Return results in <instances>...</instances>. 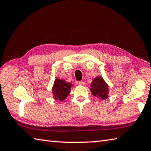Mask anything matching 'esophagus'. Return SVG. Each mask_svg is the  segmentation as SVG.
I'll return each instance as SVG.
<instances>
[{
    "instance_id": "esophagus-1",
    "label": "esophagus",
    "mask_w": 151,
    "mask_h": 151,
    "mask_svg": "<svg viewBox=\"0 0 151 151\" xmlns=\"http://www.w3.org/2000/svg\"><path fill=\"white\" fill-rule=\"evenodd\" d=\"M78 85L80 86H85V82H83V81H81L78 82Z\"/></svg>"
}]
</instances>
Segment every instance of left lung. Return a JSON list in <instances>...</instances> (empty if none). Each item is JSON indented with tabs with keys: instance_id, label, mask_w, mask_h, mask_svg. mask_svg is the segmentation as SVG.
<instances>
[{
	"instance_id": "left-lung-1",
	"label": "left lung",
	"mask_w": 151,
	"mask_h": 151,
	"mask_svg": "<svg viewBox=\"0 0 151 151\" xmlns=\"http://www.w3.org/2000/svg\"><path fill=\"white\" fill-rule=\"evenodd\" d=\"M90 90L92 95L97 98L107 99L109 93V85L101 76H97L90 84Z\"/></svg>"
}]
</instances>
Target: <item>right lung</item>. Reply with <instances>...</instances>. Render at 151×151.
<instances>
[{"label": "right lung", "instance_id": "right-lung-1", "mask_svg": "<svg viewBox=\"0 0 151 151\" xmlns=\"http://www.w3.org/2000/svg\"><path fill=\"white\" fill-rule=\"evenodd\" d=\"M73 84L59 78H55L52 88L53 98L62 101L65 99L70 92Z\"/></svg>", "mask_w": 151, "mask_h": 151}]
</instances>
